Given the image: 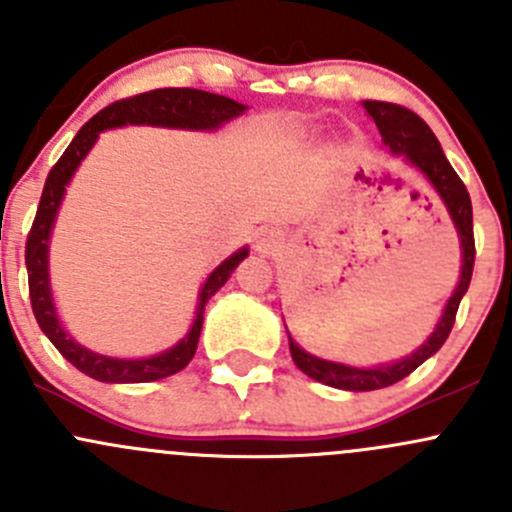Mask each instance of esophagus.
<instances>
[{
	"mask_svg": "<svg viewBox=\"0 0 512 512\" xmlns=\"http://www.w3.org/2000/svg\"><path fill=\"white\" fill-rule=\"evenodd\" d=\"M282 245H285V232L280 230V227H272V225H265L257 230V240H255V250L260 252V255H277V252L282 250Z\"/></svg>",
	"mask_w": 512,
	"mask_h": 512,
	"instance_id": "34e87169",
	"label": "esophagus"
}]
</instances>
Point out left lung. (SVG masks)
I'll use <instances>...</instances> for the list:
<instances>
[{"label":"left lung","instance_id":"obj_1","mask_svg":"<svg viewBox=\"0 0 512 512\" xmlns=\"http://www.w3.org/2000/svg\"><path fill=\"white\" fill-rule=\"evenodd\" d=\"M361 106H364V111L369 113L371 121L379 128L386 151L394 158L406 160L418 175H423V180L436 190L441 203L446 205L448 215H451V223L456 227L458 242H461V275H458V285L453 289L451 297H448L446 307H443L441 312V319H438V324L433 327L431 337H428L416 352L401 356V359L396 361H389V364L352 366L342 364V361L319 359V356L304 352L287 332L289 352H292L297 369L304 371L309 379L319 381V384H327L344 391L384 389V386H391L396 384V381L406 379V376L414 369H418L423 361L431 359V356L443 347L448 334H451L453 322H456L458 304H461L463 294L468 292L473 275V262H476L471 195H468L466 185L458 178L456 170L451 168L441 143L433 136L431 128L426 126V121L418 118L414 111H409V108L396 106V103L364 101Z\"/></svg>","mask_w":512,"mask_h":512}]
</instances>
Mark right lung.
<instances>
[{"instance_id": "obj_1", "label": "right lung", "mask_w": 512, "mask_h": 512, "mask_svg": "<svg viewBox=\"0 0 512 512\" xmlns=\"http://www.w3.org/2000/svg\"><path fill=\"white\" fill-rule=\"evenodd\" d=\"M247 111L245 103H237L227 96L210 94V91L198 89H156L148 94H138L133 98L111 103L103 111H98L84 128L74 136L59 163L51 168L49 178L44 183L39 210L27 237V272H29V297H32L34 317L39 322L41 332L49 337V342L59 349L66 361L84 371L91 379L103 381V384H146V381H158L165 376L178 374L180 369L190 364L198 349L200 329H203V312L208 299L218 292L220 287L230 280L235 267L250 255V247H240L232 252L227 260L220 262L198 292V307H195L193 324L188 334L173 344L170 349L151 356H138V359H121V356L98 354L94 349L76 342L64 329L59 312L54 304V292H51L49 277V245L51 232H54L56 215H59L61 203H64L66 188L71 178L79 170L81 160L89 156L91 148L96 146L98 136L103 131L121 126H158V128H180V131H218L220 126L230 123L232 118L242 116Z\"/></svg>"}]
</instances>
